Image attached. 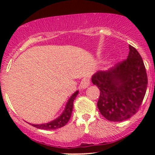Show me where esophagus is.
<instances>
[{"label": "esophagus", "mask_w": 155, "mask_h": 155, "mask_svg": "<svg viewBox=\"0 0 155 155\" xmlns=\"http://www.w3.org/2000/svg\"><path fill=\"white\" fill-rule=\"evenodd\" d=\"M90 79H89V78H84V79H82V81H81L80 85H81V87L82 89H86L89 85H90Z\"/></svg>", "instance_id": "34e87169"}]
</instances>
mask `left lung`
Instances as JSON below:
<instances>
[{
  "instance_id": "8db88e82",
  "label": "left lung",
  "mask_w": 155,
  "mask_h": 155,
  "mask_svg": "<svg viewBox=\"0 0 155 155\" xmlns=\"http://www.w3.org/2000/svg\"><path fill=\"white\" fill-rule=\"evenodd\" d=\"M129 49L127 59L92 77L101 91L97 108L112 122H122L136 114L147 91L148 79L143 60L136 49L129 45Z\"/></svg>"
}]
</instances>
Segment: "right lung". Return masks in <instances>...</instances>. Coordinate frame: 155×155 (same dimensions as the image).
Segmentation results:
<instances>
[{
	"mask_svg": "<svg viewBox=\"0 0 155 155\" xmlns=\"http://www.w3.org/2000/svg\"><path fill=\"white\" fill-rule=\"evenodd\" d=\"M78 93H79V91L75 92L71 95V97L69 98L66 106H65V109H64L63 112L59 117H58V118L51 121V122H48V123L41 124H31V125L36 127V128L42 130H55L65 126L70 120L71 116L73 107H74V101L75 100Z\"/></svg>",
	"mask_w": 155,
	"mask_h": 155,
	"instance_id": "1",
	"label": "right lung"
}]
</instances>
